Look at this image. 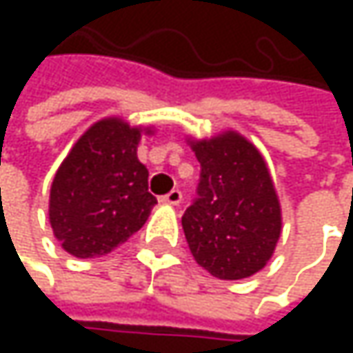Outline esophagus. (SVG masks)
Segmentation results:
<instances>
[{"label":"esophagus","mask_w":353,"mask_h":353,"mask_svg":"<svg viewBox=\"0 0 353 353\" xmlns=\"http://www.w3.org/2000/svg\"><path fill=\"white\" fill-rule=\"evenodd\" d=\"M161 202L172 204V206H177V204L181 202V192H179V190H172L170 194H165V196L161 198Z\"/></svg>","instance_id":"1"}]
</instances>
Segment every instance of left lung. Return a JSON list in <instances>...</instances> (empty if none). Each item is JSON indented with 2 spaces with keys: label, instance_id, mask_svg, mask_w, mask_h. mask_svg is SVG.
<instances>
[{
  "label": "left lung",
  "instance_id": "1",
  "mask_svg": "<svg viewBox=\"0 0 353 353\" xmlns=\"http://www.w3.org/2000/svg\"><path fill=\"white\" fill-rule=\"evenodd\" d=\"M188 143L202 168L198 198L181 216L188 247L214 278H249L270 261L282 233L265 159L235 130Z\"/></svg>",
  "mask_w": 353,
  "mask_h": 353
}]
</instances>
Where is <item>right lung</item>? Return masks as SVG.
<instances>
[{"mask_svg": "<svg viewBox=\"0 0 353 353\" xmlns=\"http://www.w3.org/2000/svg\"><path fill=\"white\" fill-rule=\"evenodd\" d=\"M118 116L92 124L57 170L48 221L61 247L75 257H100L128 241L151 214L157 198L137 157L141 134Z\"/></svg>", "mask_w": 353, "mask_h": 353, "instance_id": "obj_1", "label": "right lung"}]
</instances>
